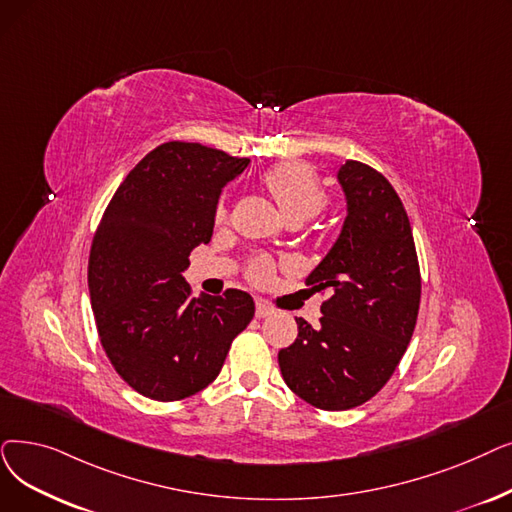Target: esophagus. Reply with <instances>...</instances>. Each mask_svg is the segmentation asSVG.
Instances as JSON below:
<instances>
[{
    "mask_svg": "<svg viewBox=\"0 0 512 512\" xmlns=\"http://www.w3.org/2000/svg\"><path fill=\"white\" fill-rule=\"evenodd\" d=\"M274 314V309L265 303V301H261V299H257V305H255V316L257 318H268V316H272Z\"/></svg>",
    "mask_w": 512,
    "mask_h": 512,
    "instance_id": "34e87169",
    "label": "esophagus"
}]
</instances>
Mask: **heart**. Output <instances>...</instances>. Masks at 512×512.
<instances>
[{
	"label": "heart",
	"mask_w": 512,
	"mask_h": 512,
	"mask_svg": "<svg viewBox=\"0 0 512 512\" xmlns=\"http://www.w3.org/2000/svg\"><path fill=\"white\" fill-rule=\"evenodd\" d=\"M263 184L274 196V201L286 221H307L326 205V194L316 175L297 167V165H280L265 173ZM228 209L224 205L217 207V221H226ZM274 265L270 259H257L249 276L255 282L270 280Z\"/></svg>",
	"instance_id": "obj_1"
}]
</instances>
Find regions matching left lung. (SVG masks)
<instances>
[{
    "mask_svg": "<svg viewBox=\"0 0 512 512\" xmlns=\"http://www.w3.org/2000/svg\"><path fill=\"white\" fill-rule=\"evenodd\" d=\"M347 215L337 240L305 278L328 288L320 326L297 320V341L280 349L282 379L320 410L368 402L391 379L416 326L420 272L412 228L393 186L372 167L337 171Z\"/></svg>",
    "mask_w": 512,
    "mask_h": 512,
    "instance_id": "8db88e82",
    "label": "left lung"
}]
</instances>
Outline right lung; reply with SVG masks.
Returning a JSON list of instances; mask_svg holds the SVG:
<instances>
[{
	"label": "right lung",
	"instance_id": "add662e5",
	"mask_svg": "<svg viewBox=\"0 0 512 512\" xmlns=\"http://www.w3.org/2000/svg\"><path fill=\"white\" fill-rule=\"evenodd\" d=\"M224 150L167 142L129 171L106 207L90 253L98 335L121 379L175 402L211 385L255 303L230 288L192 297L182 272L213 236L221 190L249 167Z\"/></svg>",
	"mask_w": 512,
	"mask_h": 512
}]
</instances>
